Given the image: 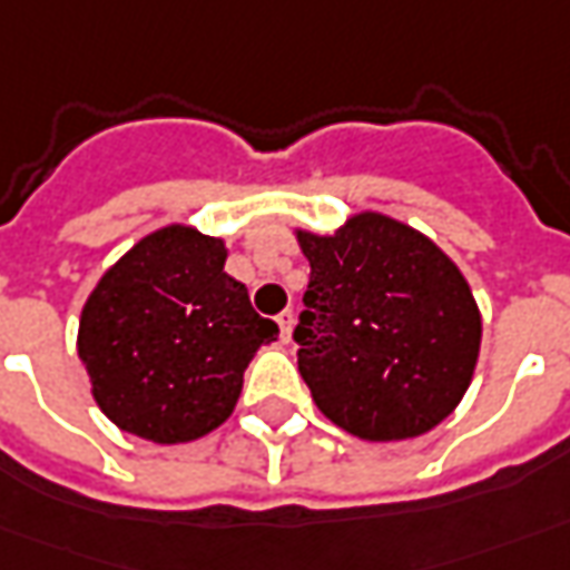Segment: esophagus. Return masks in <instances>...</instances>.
I'll use <instances>...</instances> for the list:
<instances>
[{"label": "esophagus", "mask_w": 570, "mask_h": 570, "mask_svg": "<svg viewBox=\"0 0 570 570\" xmlns=\"http://www.w3.org/2000/svg\"><path fill=\"white\" fill-rule=\"evenodd\" d=\"M278 323V332H282V341H288L292 337V325H294V313L292 309H282L276 316Z\"/></svg>", "instance_id": "34e87169"}]
</instances>
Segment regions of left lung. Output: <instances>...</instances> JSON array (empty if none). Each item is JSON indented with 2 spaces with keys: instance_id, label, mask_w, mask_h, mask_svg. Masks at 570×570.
<instances>
[{
  "instance_id": "obj_1",
  "label": "left lung",
  "mask_w": 570,
  "mask_h": 570,
  "mask_svg": "<svg viewBox=\"0 0 570 570\" xmlns=\"http://www.w3.org/2000/svg\"><path fill=\"white\" fill-rule=\"evenodd\" d=\"M297 242L309 285L294 341L316 406L363 441H406L443 422L481 351V313L456 263L382 214Z\"/></svg>"
}]
</instances>
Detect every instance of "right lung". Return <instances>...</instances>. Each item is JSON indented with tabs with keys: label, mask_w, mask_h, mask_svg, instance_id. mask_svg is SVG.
I'll list each match as a JSON object with an SVG mask.
<instances>
[{
	"label": "right lung",
	"mask_w": 570,
	"mask_h": 570,
	"mask_svg": "<svg viewBox=\"0 0 570 570\" xmlns=\"http://www.w3.org/2000/svg\"><path fill=\"white\" fill-rule=\"evenodd\" d=\"M226 247L188 226L145 235L101 276L77 353L120 431L155 443L204 438L233 415L247 363L278 325L223 273Z\"/></svg>",
	"instance_id": "1"
}]
</instances>
